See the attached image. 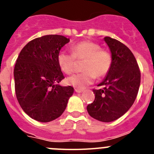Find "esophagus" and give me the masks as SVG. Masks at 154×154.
<instances>
[{
	"instance_id": "1",
	"label": "esophagus",
	"mask_w": 154,
	"mask_h": 154,
	"mask_svg": "<svg viewBox=\"0 0 154 154\" xmlns=\"http://www.w3.org/2000/svg\"><path fill=\"white\" fill-rule=\"evenodd\" d=\"M75 91L76 92H78V93H80V92H83V89H78V88H75Z\"/></svg>"
}]
</instances>
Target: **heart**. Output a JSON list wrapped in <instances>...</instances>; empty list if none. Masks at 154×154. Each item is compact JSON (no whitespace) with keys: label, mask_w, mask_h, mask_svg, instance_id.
Returning <instances> with one entry per match:
<instances>
[{"label":"heart","mask_w":154,"mask_h":154,"mask_svg":"<svg viewBox=\"0 0 154 154\" xmlns=\"http://www.w3.org/2000/svg\"><path fill=\"white\" fill-rule=\"evenodd\" d=\"M72 53L62 51L58 53V64L65 74H72L75 71L77 60L82 61V72L68 78L69 85L82 89L93 83L96 78H103L111 69L112 54L109 50L101 48L93 41L84 40L71 46Z\"/></svg>","instance_id":"heart-1"}]
</instances>
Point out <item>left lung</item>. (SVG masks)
Wrapping results in <instances>:
<instances>
[{"instance_id":"8db88e82","label":"left lung","mask_w":154,"mask_h":154,"mask_svg":"<svg viewBox=\"0 0 154 154\" xmlns=\"http://www.w3.org/2000/svg\"><path fill=\"white\" fill-rule=\"evenodd\" d=\"M112 53V64L99 89H93L95 100L87 106L94 119L112 122L121 117L132 106L140 85V71L135 57L125 45L105 37Z\"/></svg>"}]
</instances>
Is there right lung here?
I'll list each match as a JSON object with an SVG mask.
<instances>
[{
	"instance_id": "right-lung-1",
	"label": "right lung",
	"mask_w": 154,
	"mask_h": 154,
	"mask_svg": "<svg viewBox=\"0 0 154 154\" xmlns=\"http://www.w3.org/2000/svg\"><path fill=\"white\" fill-rule=\"evenodd\" d=\"M69 42L62 35H44L28 42L17 57L14 69L16 97L35 120L47 123L59 117L72 96L73 87L58 85L65 77L57 58Z\"/></svg>"
}]
</instances>
